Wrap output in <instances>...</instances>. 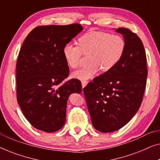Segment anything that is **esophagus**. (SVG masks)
I'll return each mask as SVG.
<instances>
[{
  "label": "esophagus",
  "mask_w": 160,
  "mask_h": 160,
  "mask_svg": "<svg viewBox=\"0 0 160 160\" xmlns=\"http://www.w3.org/2000/svg\"><path fill=\"white\" fill-rule=\"evenodd\" d=\"M87 84H88V82H87V81H82V88H84V87L87 86Z\"/></svg>",
  "instance_id": "obj_1"
}]
</instances>
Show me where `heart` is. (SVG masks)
Masks as SVG:
<instances>
[{"mask_svg":"<svg viewBox=\"0 0 160 160\" xmlns=\"http://www.w3.org/2000/svg\"><path fill=\"white\" fill-rule=\"evenodd\" d=\"M125 47V41L120 35L92 31L78 39V46L73 43L65 44L62 52L65 62L71 68L79 65L82 54H90V65L71 73L72 78L87 81L93 78L100 69L103 72L112 70L121 60Z\"/></svg>","mask_w":160,"mask_h":160,"instance_id":"obj_1","label":"heart"}]
</instances>
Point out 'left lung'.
Returning a JSON list of instances; mask_svg holds the SVG:
<instances>
[{
  "label": "left lung",
  "mask_w": 160,
  "mask_h": 160,
  "mask_svg": "<svg viewBox=\"0 0 160 160\" xmlns=\"http://www.w3.org/2000/svg\"><path fill=\"white\" fill-rule=\"evenodd\" d=\"M115 31L125 41L123 57L112 70L95 78L84 88L92 124L101 132H114L132 119L143 100L148 75L141 39L127 28Z\"/></svg>",
  "instance_id": "1"
}]
</instances>
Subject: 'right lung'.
<instances>
[{
    "mask_svg": "<svg viewBox=\"0 0 160 160\" xmlns=\"http://www.w3.org/2000/svg\"><path fill=\"white\" fill-rule=\"evenodd\" d=\"M82 30L79 24L38 26L22 46L17 62V102L28 121L39 130H60L70 95L82 92L79 80L63 83L69 68L62 51Z\"/></svg>",
    "mask_w": 160,
    "mask_h": 160,
    "instance_id": "right-lung-1",
    "label": "right lung"
}]
</instances>
